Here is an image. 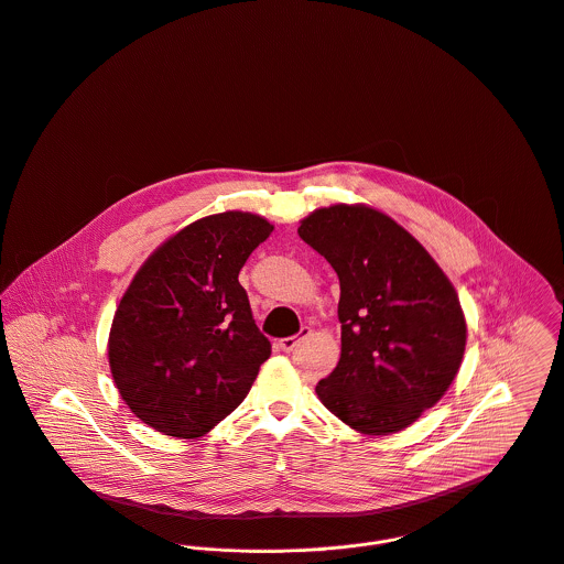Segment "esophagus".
<instances>
[{"mask_svg":"<svg viewBox=\"0 0 564 564\" xmlns=\"http://www.w3.org/2000/svg\"><path fill=\"white\" fill-rule=\"evenodd\" d=\"M311 335V330L308 328H304L300 335H295V337H284V339H280L278 341V348L282 350V352H291L304 337H308Z\"/></svg>","mask_w":564,"mask_h":564,"instance_id":"1","label":"esophagus"}]
</instances>
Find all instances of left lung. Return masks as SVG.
<instances>
[{"label": "left lung", "instance_id": "obj_1", "mask_svg": "<svg viewBox=\"0 0 564 564\" xmlns=\"http://www.w3.org/2000/svg\"><path fill=\"white\" fill-rule=\"evenodd\" d=\"M297 234L341 286V359L317 382L319 400L366 435L406 429L464 359L466 319L453 284L406 229L368 205L315 209Z\"/></svg>", "mask_w": 564, "mask_h": 564}]
</instances>
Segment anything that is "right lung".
Listing matches in <instances>:
<instances>
[{
    "label": "right lung",
    "instance_id": "1",
    "mask_svg": "<svg viewBox=\"0 0 564 564\" xmlns=\"http://www.w3.org/2000/svg\"><path fill=\"white\" fill-rule=\"evenodd\" d=\"M273 225L249 212L189 223L135 273L109 333L129 409L173 437H200L249 393L271 355L238 273Z\"/></svg>",
    "mask_w": 564,
    "mask_h": 564
}]
</instances>
